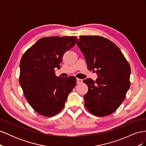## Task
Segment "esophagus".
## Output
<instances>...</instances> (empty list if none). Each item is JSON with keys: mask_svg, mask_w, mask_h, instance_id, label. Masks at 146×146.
<instances>
[{"mask_svg": "<svg viewBox=\"0 0 146 146\" xmlns=\"http://www.w3.org/2000/svg\"><path fill=\"white\" fill-rule=\"evenodd\" d=\"M83 82V80L82 79H80V78H77V84H80Z\"/></svg>", "mask_w": 146, "mask_h": 146, "instance_id": "obj_1", "label": "esophagus"}]
</instances>
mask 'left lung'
I'll use <instances>...</instances> for the list:
<instances>
[{
  "label": "left lung",
  "mask_w": 146,
  "mask_h": 146,
  "mask_svg": "<svg viewBox=\"0 0 146 146\" xmlns=\"http://www.w3.org/2000/svg\"><path fill=\"white\" fill-rule=\"evenodd\" d=\"M77 44L88 70H96L99 77L95 81L83 80L88 87L85 107L96 116L110 115L121 105L130 88V64L117 46L103 36H80Z\"/></svg>",
  "instance_id": "8db88e82"
}]
</instances>
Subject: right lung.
<instances>
[{"mask_svg": "<svg viewBox=\"0 0 146 146\" xmlns=\"http://www.w3.org/2000/svg\"><path fill=\"white\" fill-rule=\"evenodd\" d=\"M77 39L74 36L42 38L22 56L19 84L30 105L42 116L60 113L76 85V77H56L54 69L60 68L64 54Z\"/></svg>", "mask_w": 146, "mask_h": 146, "instance_id": "right-lung-1", "label": "right lung"}]
</instances>
